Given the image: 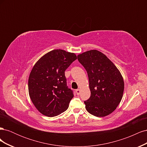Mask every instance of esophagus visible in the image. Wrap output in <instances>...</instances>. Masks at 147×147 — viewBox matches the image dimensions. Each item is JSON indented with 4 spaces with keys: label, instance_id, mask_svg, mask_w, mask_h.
<instances>
[{
    "label": "esophagus",
    "instance_id": "esophagus-1",
    "mask_svg": "<svg viewBox=\"0 0 147 147\" xmlns=\"http://www.w3.org/2000/svg\"><path fill=\"white\" fill-rule=\"evenodd\" d=\"M76 93H77V95H79L80 94V90H79V89H77V90H76Z\"/></svg>",
    "mask_w": 147,
    "mask_h": 147
}]
</instances>
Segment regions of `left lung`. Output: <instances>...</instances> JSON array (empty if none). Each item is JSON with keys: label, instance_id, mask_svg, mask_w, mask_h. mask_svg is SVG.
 Segmentation results:
<instances>
[{"label": "left lung", "instance_id": "8db88e82", "mask_svg": "<svg viewBox=\"0 0 147 147\" xmlns=\"http://www.w3.org/2000/svg\"><path fill=\"white\" fill-rule=\"evenodd\" d=\"M86 69L91 96L84 101L88 112L97 117L109 115L117 109L124 91V81L117 67L103 53L90 50L78 55Z\"/></svg>", "mask_w": 147, "mask_h": 147}]
</instances>
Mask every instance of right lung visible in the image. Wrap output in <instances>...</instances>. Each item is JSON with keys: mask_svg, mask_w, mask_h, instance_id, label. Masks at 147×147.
Listing matches in <instances>:
<instances>
[{"mask_svg": "<svg viewBox=\"0 0 147 147\" xmlns=\"http://www.w3.org/2000/svg\"><path fill=\"white\" fill-rule=\"evenodd\" d=\"M77 59L74 53L54 50L40 59L28 81L30 99L42 114L55 117L68 109L74 92L67 85L65 71Z\"/></svg>", "mask_w": 147, "mask_h": 147, "instance_id": "1", "label": "right lung"}]
</instances>
